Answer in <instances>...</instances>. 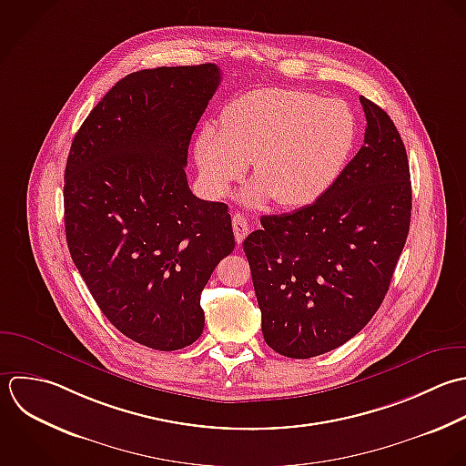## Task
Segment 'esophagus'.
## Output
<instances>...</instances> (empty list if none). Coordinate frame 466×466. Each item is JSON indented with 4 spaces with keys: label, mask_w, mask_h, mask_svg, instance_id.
<instances>
[{
    "label": "esophagus",
    "mask_w": 466,
    "mask_h": 466,
    "mask_svg": "<svg viewBox=\"0 0 466 466\" xmlns=\"http://www.w3.org/2000/svg\"><path fill=\"white\" fill-rule=\"evenodd\" d=\"M232 228H234V236H236L238 245H241L243 239H245L247 234H248V223H247V219H245L243 214H239V212L234 214V218H232Z\"/></svg>",
    "instance_id": "1"
}]
</instances>
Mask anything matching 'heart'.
Returning a JSON list of instances; mask_svg holds the SVG:
<instances>
[{"label": "heart", "instance_id": "obj_1", "mask_svg": "<svg viewBox=\"0 0 466 466\" xmlns=\"http://www.w3.org/2000/svg\"><path fill=\"white\" fill-rule=\"evenodd\" d=\"M356 117L341 99L292 88H259L230 101L221 128L207 125L194 156L205 190L223 198L248 163L256 181L241 201L301 208L325 196L341 176L356 143Z\"/></svg>", "mask_w": 466, "mask_h": 466}]
</instances>
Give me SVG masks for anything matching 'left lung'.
Masks as SVG:
<instances>
[{
    "label": "left lung",
    "mask_w": 466,
    "mask_h": 466,
    "mask_svg": "<svg viewBox=\"0 0 466 466\" xmlns=\"http://www.w3.org/2000/svg\"><path fill=\"white\" fill-rule=\"evenodd\" d=\"M365 145L316 203L263 216L243 241L267 345L309 360L352 339L378 312L403 252L412 185L390 116L360 97Z\"/></svg>",
    "instance_id": "obj_1"
}]
</instances>
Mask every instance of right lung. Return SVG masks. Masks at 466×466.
I'll return each instance as SVG.
<instances>
[{"label":"right lung","instance_id":"1","mask_svg":"<svg viewBox=\"0 0 466 466\" xmlns=\"http://www.w3.org/2000/svg\"><path fill=\"white\" fill-rule=\"evenodd\" d=\"M219 81L214 63L125 76L79 127L65 167L72 261L105 318L154 350L201 336V292L236 245L228 207L196 198L185 174Z\"/></svg>","mask_w":466,"mask_h":466}]
</instances>
